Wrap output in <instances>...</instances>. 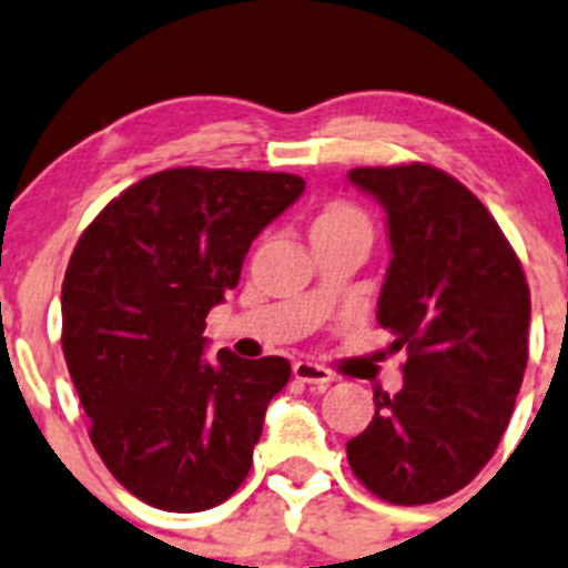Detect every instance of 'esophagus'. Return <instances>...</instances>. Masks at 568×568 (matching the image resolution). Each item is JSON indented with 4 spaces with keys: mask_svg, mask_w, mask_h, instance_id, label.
I'll list each match as a JSON object with an SVG mask.
<instances>
[{
    "mask_svg": "<svg viewBox=\"0 0 568 568\" xmlns=\"http://www.w3.org/2000/svg\"><path fill=\"white\" fill-rule=\"evenodd\" d=\"M294 376L300 382H305V385H316V387H326L329 382H335V376H332L324 365L311 363V359H296Z\"/></svg>",
    "mask_w": 568,
    "mask_h": 568,
    "instance_id": "34e87169",
    "label": "esophagus"
}]
</instances>
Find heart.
I'll use <instances>...</instances> for the list:
<instances>
[{
  "mask_svg": "<svg viewBox=\"0 0 568 568\" xmlns=\"http://www.w3.org/2000/svg\"><path fill=\"white\" fill-rule=\"evenodd\" d=\"M354 220H363V214H359L357 209H352V205L346 203H335L318 216L316 225H326V222H354Z\"/></svg>",
  "mask_w": 568,
  "mask_h": 568,
  "instance_id": "b5f03b06",
  "label": "heart"
}]
</instances>
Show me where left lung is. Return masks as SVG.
I'll return each instance as SVG.
<instances>
[{
  "label": "left lung",
  "mask_w": 568,
  "mask_h": 568,
  "mask_svg": "<svg viewBox=\"0 0 568 568\" xmlns=\"http://www.w3.org/2000/svg\"><path fill=\"white\" fill-rule=\"evenodd\" d=\"M348 183L387 214L390 266L376 321L406 348L404 387L346 443L382 500L423 506L495 454L528 365L530 291L511 244L464 183L428 164L357 168Z\"/></svg>",
  "instance_id": "1"
}]
</instances>
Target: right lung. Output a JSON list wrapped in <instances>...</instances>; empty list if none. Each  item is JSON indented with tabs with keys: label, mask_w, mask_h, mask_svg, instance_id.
I'll return each instance as SVG.
<instances>
[{
	"label": "right lung",
	"mask_w": 568,
	"mask_h": 568,
	"mask_svg": "<svg viewBox=\"0 0 568 568\" xmlns=\"http://www.w3.org/2000/svg\"><path fill=\"white\" fill-rule=\"evenodd\" d=\"M305 192L291 173L178 168L90 222L62 283V352L90 439L142 503L194 514L247 478L288 359L205 357V316L257 233Z\"/></svg>",
	"instance_id": "obj_1"
}]
</instances>
